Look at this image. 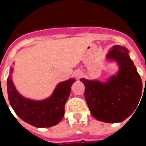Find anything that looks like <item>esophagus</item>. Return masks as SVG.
I'll use <instances>...</instances> for the list:
<instances>
[{
  "label": "esophagus",
  "mask_w": 146,
  "mask_h": 146,
  "mask_svg": "<svg viewBox=\"0 0 146 146\" xmlns=\"http://www.w3.org/2000/svg\"><path fill=\"white\" fill-rule=\"evenodd\" d=\"M74 76H75L76 78H77V80H79L80 78L82 77V72H81V71H76V72H74Z\"/></svg>",
  "instance_id": "34e87169"
}]
</instances>
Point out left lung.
I'll use <instances>...</instances> for the list:
<instances>
[{
  "label": "left lung",
  "instance_id": "obj_1",
  "mask_svg": "<svg viewBox=\"0 0 146 146\" xmlns=\"http://www.w3.org/2000/svg\"><path fill=\"white\" fill-rule=\"evenodd\" d=\"M129 53L128 49L120 45L110 49L105 58L116 63L118 70L105 82L80 79L85 85V98L90 112L98 121L122 122L138 106L143 83Z\"/></svg>",
  "mask_w": 146,
  "mask_h": 146
}]
</instances>
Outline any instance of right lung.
<instances>
[{"label":"right lung","mask_w":146,"mask_h":146,"mask_svg":"<svg viewBox=\"0 0 146 146\" xmlns=\"http://www.w3.org/2000/svg\"><path fill=\"white\" fill-rule=\"evenodd\" d=\"M15 65V63H14ZM14 68L11 66L7 78L8 98L19 118L37 128H47L58 124L64 116V108L74 78L59 82L49 97L35 100L23 96L12 80Z\"/></svg>","instance_id":"right-lung-1"}]
</instances>
